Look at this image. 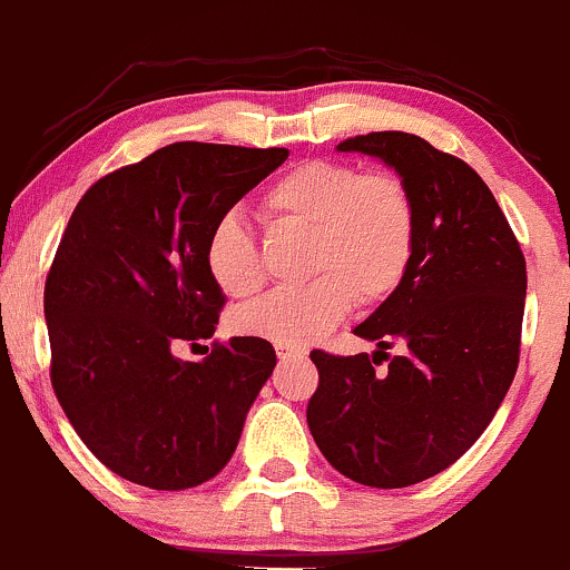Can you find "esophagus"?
I'll use <instances>...</instances> for the list:
<instances>
[{
    "mask_svg": "<svg viewBox=\"0 0 570 570\" xmlns=\"http://www.w3.org/2000/svg\"><path fill=\"white\" fill-rule=\"evenodd\" d=\"M275 355H278L281 363H286V361H301V357H305V350H301V346H284V344H278V346H275Z\"/></svg>",
    "mask_w": 570,
    "mask_h": 570,
    "instance_id": "obj_1",
    "label": "esophagus"
}]
</instances>
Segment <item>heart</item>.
Listing matches in <instances>:
<instances>
[{"mask_svg": "<svg viewBox=\"0 0 570 570\" xmlns=\"http://www.w3.org/2000/svg\"><path fill=\"white\" fill-rule=\"evenodd\" d=\"M275 226L308 232L305 273L297 289L269 292L235 314L237 331L284 346H305L331 333L361 303H385L404 284L417 248V207L395 171L344 160H305L262 194ZM209 278L229 297H250L265 284V262L248 226L220 215L205 243Z\"/></svg>", "mask_w": 570, "mask_h": 570, "instance_id": "1", "label": "heart"}]
</instances>
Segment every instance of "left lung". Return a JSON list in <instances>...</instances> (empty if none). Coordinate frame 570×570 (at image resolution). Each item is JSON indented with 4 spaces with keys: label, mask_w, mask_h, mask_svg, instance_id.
<instances>
[{
    "label": "left lung",
    "mask_w": 570,
    "mask_h": 570,
    "mask_svg": "<svg viewBox=\"0 0 570 570\" xmlns=\"http://www.w3.org/2000/svg\"><path fill=\"white\" fill-rule=\"evenodd\" d=\"M338 149L382 158L410 185L417 248L404 284L355 327L380 352H311L320 385L305 417L341 475L404 489L464 456L500 410L522 344L524 254L489 185L456 155L401 130ZM395 340L402 355L391 358ZM382 360L389 368L376 372Z\"/></svg>",
    "instance_id": "8db88e82"
}]
</instances>
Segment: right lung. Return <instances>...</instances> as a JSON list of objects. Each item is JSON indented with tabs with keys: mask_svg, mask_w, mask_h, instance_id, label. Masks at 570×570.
Returning <instances> with one entry per match:
<instances>
[{
	"mask_svg": "<svg viewBox=\"0 0 570 570\" xmlns=\"http://www.w3.org/2000/svg\"><path fill=\"white\" fill-rule=\"evenodd\" d=\"M286 155L177 141L100 177L70 215L43 295L51 385L83 445L125 481L194 489L235 453L273 344L215 341L202 363L175 346L209 338L224 311L209 229Z\"/></svg>",
	"mask_w": 570,
	"mask_h": 570,
	"instance_id": "obj_1",
	"label": "right lung"
}]
</instances>
